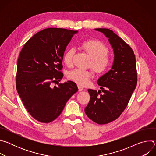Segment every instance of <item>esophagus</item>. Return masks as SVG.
<instances>
[{"instance_id": "esophagus-1", "label": "esophagus", "mask_w": 156, "mask_h": 156, "mask_svg": "<svg viewBox=\"0 0 156 156\" xmlns=\"http://www.w3.org/2000/svg\"><path fill=\"white\" fill-rule=\"evenodd\" d=\"M78 91H81L83 90V87L81 86L78 85Z\"/></svg>"}]
</instances>
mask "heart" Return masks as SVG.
Returning <instances> with one entry per match:
<instances>
[{
  "label": "heart",
  "mask_w": 156,
  "mask_h": 156,
  "mask_svg": "<svg viewBox=\"0 0 156 156\" xmlns=\"http://www.w3.org/2000/svg\"><path fill=\"white\" fill-rule=\"evenodd\" d=\"M81 48L91 58L90 66L98 74H103L112 67L113 58L107 53L108 49L105 44L99 40L88 39L83 41ZM73 48H69L63 55V61L67 66L72 65V58L75 54ZM92 76L91 71L87 70L75 69L68 73V78L79 85L85 86L89 83Z\"/></svg>",
  "instance_id": "1"
}]
</instances>
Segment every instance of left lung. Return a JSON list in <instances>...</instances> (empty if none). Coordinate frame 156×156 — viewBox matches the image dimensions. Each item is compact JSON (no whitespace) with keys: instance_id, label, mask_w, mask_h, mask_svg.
<instances>
[{"instance_id":"1","label":"left lung","mask_w":156,"mask_h":156,"mask_svg":"<svg viewBox=\"0 0 156 156\" xmlns=\"http://www.w3.org/2000/svg\"><path fill=\"white\" fill-rule=\"evenodd\" d=\"M96 30L108 38L114 51V62L112 69L98 80L101 91L88 90L91 98L84 111L91 120L104 125L122 114L136 87L138 76L135 55L128 44L109 29Z\"/></svg>"}]
</instances>
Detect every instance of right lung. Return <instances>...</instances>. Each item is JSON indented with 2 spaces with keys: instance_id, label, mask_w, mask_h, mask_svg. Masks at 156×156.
<instances>
[{
  "instance_id": "1",
  "label": "right lung",
  "mask_w": 156,
  "mask_h": 156,
  "mask_svg": "<svg viewBox=\"0 0 156 156\" xmlns=\"http://www.w3.org/2000/svg\"><path fill=\"white\" fill-rule=\"evenodd\" d=\"M77 32L64 28L44 29L33 36L20 53L16 90L29 114L39 122L49 123L57 119L66 102L78 90L71 81L52 86L63 76V53Z\"/></svg>"
}]
</instances>
